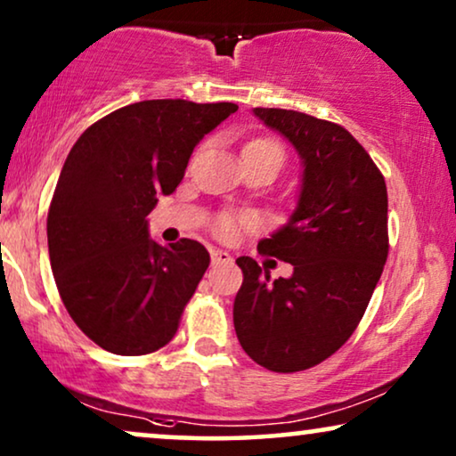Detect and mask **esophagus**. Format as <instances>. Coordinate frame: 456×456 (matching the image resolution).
Wrapping results in <instances>:
<instances>
[{
	"label": "esophagus",
	"mask_w": 456,
	"mask_h": 456,
	"mask_svg": "<svg viewBox=\"0 0 456 456\" xmlns=\"http://www.w3.org/2000/svg\"><path fill=\"white\" fill-rule=\"evenodd\" d=\"M230 261H232V255L230 253L222 251V248H211V264H230Z\"/></svg>",
	"instance_id": "obj_1"
}]
</instances>
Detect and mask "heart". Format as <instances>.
Here are the masks:
<instances>
[{
  "instance_id": "b5f03b06",
  "label": "heart",
  "mask_w": 456,
  "mask_h": 456,
  "mask_svg": "<svg viewBox=\"0 0 456 456\" xmlns=\"http://www.w3.org/2000/svg\"><path fill=\"white\" fill-rule=\"evenodd\" d=\"M253 147H264V149H276V151H280L282 153V149H280V145L276 141H272V139H255V141H248L247 145H245V149H253ZM245 149H242V151H245ZM236 230V220L232 216H222L220 220L216 222V232L220 234V236H230Z\"/></svg>"
}]
</instances>
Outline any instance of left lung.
I'll return each instance as SVG.
<instances>
[{
	"instance_id": "obj_1",
	"label": "left lung",
	"mask_w": 456,
	"mask_h": 456,
	"mask_svg": "<svg viewBox=\"0 0 456 456\" xmlns=\"http://www.w3.org/2000/svg\"><path fill=\"white\" fill-rule=\"evenodd\" d=\"M253 114L295 147L303 164L297 208L259 253L292 265L270 280L239 257L242 286L234 330L255 363L270 371L309 370L334 354L359 326L388 257V192L382 172L338 124L292 110Z\"/></svg>"
}]
</instances>
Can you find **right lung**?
Returning <instances> with one entry per match:
<instances>
[{
	"mask_svg": "<svg viewBox=\"0 0 456 456\" xmlns=\"http://www.w3.org/2000/svg\"><path fill=\"white\" fill-rule=\"evenodd\" d=\"M236 110L149 99L102 118L68 153L47 214L49 261L68 314L105 351L147 354L176 334L209 253L191 239L161 247L147 216Z\"/></svg>",
	"mask_w": 456,
	"mask_h": 456,
	"instance_id": "obj_1",
	"label": "right lung"
}]
</instances>
